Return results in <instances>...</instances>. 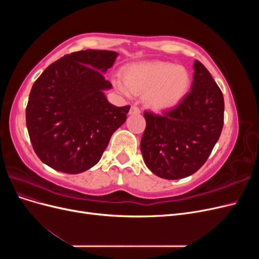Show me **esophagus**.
Listing matches in <instances>:
<instances>
[{
  "instance_id": "34e87169",
  "label": "esophagus",
  "mask_w": 259,
  "mask_h": 259,
  "mask_svg": "<svg viewBox=\"0 0 259 259\" xmlns=\"http://www.w3.org/2000/svg\"><path fill=\"white\" fill-rule=\"evenodd\" d=\"M140 113V109L136 106H132L131 110H130V114H139Z\"/></svg>"
}]
</instances>
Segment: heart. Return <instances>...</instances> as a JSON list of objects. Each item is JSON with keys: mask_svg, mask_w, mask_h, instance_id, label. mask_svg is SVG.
<instances>
[{"mask_svg": "<svg viewBox=\"0 0 259 259\" xmlns=\"http://www.w3.org/2000/svg\"><path fill=\"white\" fill-rule=\"evenodd\" d=\"M125 83L114 80L115 89L124 95L147 93L149 106L164 110L177 106L190 90L191 76L184 67L170 62L151 61L130 66L124 73Z\"/></svg>", "mask_w": 259, "mask_h": 259, "instance_id": "b5f03b06", "label": "heart"}]
</instances>
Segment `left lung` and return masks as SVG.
Returning <instances> with one entry per match:
<instances>
[{"instance_id": "left-lung-1", "label": "left lung", "mask_w": 259, "mask_h": 259, "mask_svg": "<svg viewBox=\"0 0 259 259\" xmlns=\"http://www.w3.org/2000/svg\"><path fill=\"white\" fill-rule=\"evenodd\" d=\"M191 91L180 104L162 114L145 112L140 150L146 165L164 179L195 173L209 156L224 126L221 89L200 61L193 64Z\"/></svg>"}]
</instances>
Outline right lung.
Segmentation results:
<instances>
[{
    "label": "right lung",
    "mask_w": 259,
    "mask_h": 259,
    "mask_svg": "<svg viewBox=\"0 0 259 259\" xmlns=\"http://www.w3.org/2000/svg\"><path fill=\"white\" fill-rule=\"evenodd\" d=\"M112 51L85 50L46 68L31 89L26 122L33 150L50 167L79 174L98 163L130 106L115 107L104 91L103 73L117 57Z\"/></svg>",
    "instance_id": "add662e5"
}]
</instances>
